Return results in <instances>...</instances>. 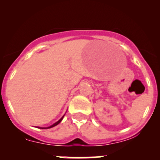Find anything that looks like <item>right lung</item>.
I'll return each instance as SVG.
<instances>
[{
	"mask_svg": "<svg viewBox=\"0 0 160 160\" xmlns=\"http://www.w3.org/2000/svg\"><path fill=\"white\" fill-rule=\"evenodd\" d=\"M62 119H63V117H62V118H61V119H60V120H59V121L57 122L56 123H54V124H52V126H50V127H48V128H41V129H49V128H53V127H54V126L58 125V124L59 123H60V122L61 121H62Z\"/></svg>",
	"mask_w": 160,
	"mask_h": 160,
	"instance_id": "right-lung-1",
	"label": "right lung"
}]
</instances>
